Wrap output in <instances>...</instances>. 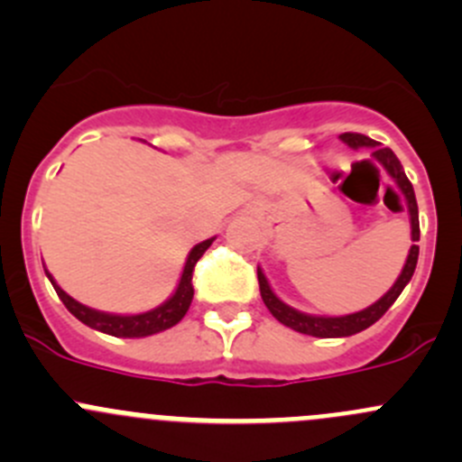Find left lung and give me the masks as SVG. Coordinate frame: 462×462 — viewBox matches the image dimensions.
<instances>
[{
	"instance_id": "8db88e82",
	"label": "left lung",
	"mask_w": 462,
	"mask_h": 462,
	"mask_svg": "<svg viewBox=\"0 0 462 462\" xmlns=\"http://www.w3.org/2000/svg\"><path fill=\"white\" fill-rule=\"evenodd\" d=\"M339 138H342L346 144H351V147H374V156L380 161V165L389 171V176L395 180V183H398V188L402 189L404 199H407L409 214H411L413 245H411V250H409L407 263H404L402 273H400V277L395 279V283L391 286V291L386 292L384 297H380L375 304H371L369 309L360 310V313L344 315V318H318V315H306V313H300V310L291 309V306L283 304V301L279 300L273 291H270L268 279H265V274L261 273V268H257L261 300H263V304L268 306V310L273 313V318L282 321V324L288 326V328L297 330V333L313 335V337H348V335H356V333H360V330L369 328L371 324H375V321L380 319L382 315L391 309V306H393V301L398 300L400 292L404 291V286L411 282L413 270H416V263H418V250H420L416 245V241H420V223H418L416 194H413L411 180H409L407 174H404L398 156H395L389 147H380V144H377L375 141H371V138L365 136V134L346 132V134H342Z\"/></svg>"
}]
</instances>
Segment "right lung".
Wrapping results in <instances>:
<instances>
[{"instance_id": "obj_1", "label": "right lung", "mask_w": 462, "mask_h": 462, "mask_svg": "<svg viewBox=\"0 0 462 462\" xmlns=\"http://www.w3.org/2000/svg\"><path fill=\"white\" fill-rule=\"evenodd\" d=\"M212 241L214 236L212 239L203 241V244L194 245L188 261H185L183 274H180L179 288H176L174 295H171L165 304L158 306V309L147 310V313H141V315H109V313H100V310H93L88 309V306H82L80 301H76L73 297H69L67 292L53 282V277H51L49 273H46V277L51 279L55 292H58L62 304L69 309V313L76 315L82 324L91 326V328L100 330V333L114 335V337H147V335L171 328V326L179 324V321L185 318V313H188L194 297V286H192L194 265H197V261L203 257L205 250L212 245Z\"/></svg>"}]
</instances>
